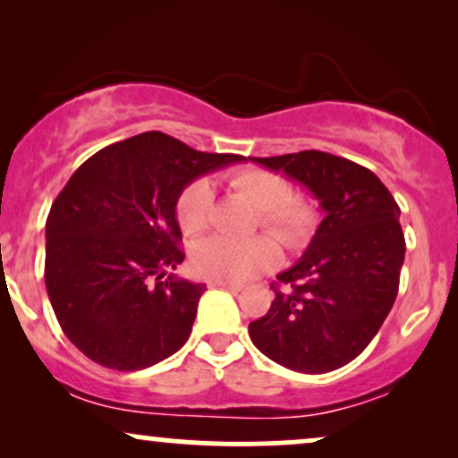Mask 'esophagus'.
I'll use <instances>...</instances> for the list:
<instances>
[{"label": "esophagus", "mask_w": 458, "mask_h": 458, "mask_svg": "<svg viewBox=\"0 0 458 458\" xmlns=\"http://www.w3.org/2000/svg\"><path fill=\"white\" fill-rule=\"evenodd\" d=\"M208 286H213V288H225V291H230V293H241V291H243V284L225 282V280H211V282H208Z\"/></svg>", "instance_id": "esophagus-1"}]
</instances>
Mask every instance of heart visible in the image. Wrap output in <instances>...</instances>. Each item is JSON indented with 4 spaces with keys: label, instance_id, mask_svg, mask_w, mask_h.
<instances>
[{
    "label": "heart",
    "instance_id": "b5f03b06",
    "mask_svg": "<svg viewBox=\"0 0 458 458\" xmlns=\"http://www.w3.org/2000/svg\"><path fill=\"white\" fill-rule=\"evenodd\" d=\"M228 185L259 208L262 228L276 234L286 247H301L318 224V208L312 198L291 193L280 174L262 167H243L228 176ZM213 189L207 181H193L176 202V217L187 236H198L211 224ZM280 262V247L267 234L251 239L208 236L193 250V267L211 280L245 282L271 271Z\"/></svg>",
    "mask_w": 458,
    "mask_h": 458
}]
</instances>
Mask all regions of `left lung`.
<instances>
[{
  "mask_svg": "<svg viewBox=\"0 0 458 458\" xmlns=\"http://www.w3.org/2000/svg\"><path fill=\"white\" fill-rule=\"evenodd\" d=\"M318 199L325 213L306 254L277 276L269 312L250 323L260 353L291 370L320 375L355 360L396 301L404 234L401 208L364 165L320 150L254 157Z\"/></svg>",
  "mask_w": 458,
  "mask_h": 458,
  "instance_id": "left-lung-1",
  "label": "left lung"
}]
</instances>
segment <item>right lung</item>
Listing matches in <instances>:
<instances>
[{
    "instance_id": "add662e5",
    "label": "right lung",
    "mask_w": 458,
    "mask_h": 458,
    "mask_svg": "<svg viewBox=\"0 0 458 458\" xmlns=\"http://www.w3.org/2000/svg\"><path fill=\"white\" fill-rule=\"evenodd\" d=\"M239 161L148 131L77 167L47 217L45 284L83 355L141 370L187 343L207 286L165 276L185 260L176 202L198 176Z\"/></svg>"
}]
</instances>
